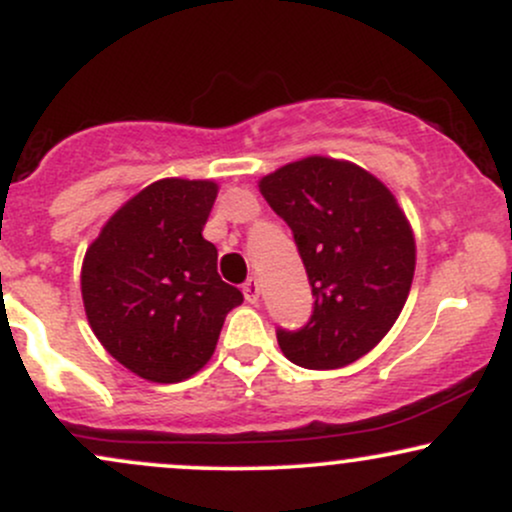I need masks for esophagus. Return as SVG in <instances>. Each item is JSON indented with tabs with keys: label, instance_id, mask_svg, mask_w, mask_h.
Here are the masks:
<instances>
[{
	"label": "esophagus",
	"instance_id": "esophagus-1",
	"mask_svg": "<svg viewBox=\"0 0 512 512\" xmlns=\"http://www.w3.org/2000/svg\"><path fill=\"white\" fill-rule=\"evenodd\" d=\"M243 293H245V301L248 303L260 301V281H257L255 276H250V279L243 284Z\"/></svg>",
	"mask_w": 512,
	"mask_h": 512
}]
</instances>
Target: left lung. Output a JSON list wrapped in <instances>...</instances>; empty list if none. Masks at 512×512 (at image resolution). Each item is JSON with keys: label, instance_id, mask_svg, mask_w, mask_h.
<instances>
[{"label": "left lung", "instance_id": "1", "mask_svg": "<svg viewBox=\"0 0 512 512\" xmlns=\"http://www.w3.org/2000/svg\"><path fill=\"white\" fill-rule=\"evenodd\" d=\"M260 192L289 223L315 298L301 330H276L281 351L310 370L349 366L407 303L416 267L407 216L375 175L325 156L264 175Z\"/></svg>", "mask_w": 512, "mask_h": 512}]
</instances>
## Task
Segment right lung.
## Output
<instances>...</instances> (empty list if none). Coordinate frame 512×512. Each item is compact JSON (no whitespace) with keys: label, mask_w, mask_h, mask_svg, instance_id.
<instances>
[{"label":"right lung","mask_w":512,"mask_h":512,"mask_svg":"<svg viewBox=\"0 0 512 512\" xmlns=\"http://www.w3.org/2000/svg\"><path fill=\"white\" fill-rule=\"evenodd\" d=\"M216 192L211 180H158L117 209L86 250L88 325L110 356L151 383L195 375L243 303L202 236Z\"/></svg>","instance_id":"add662e5"}]
</instances>
